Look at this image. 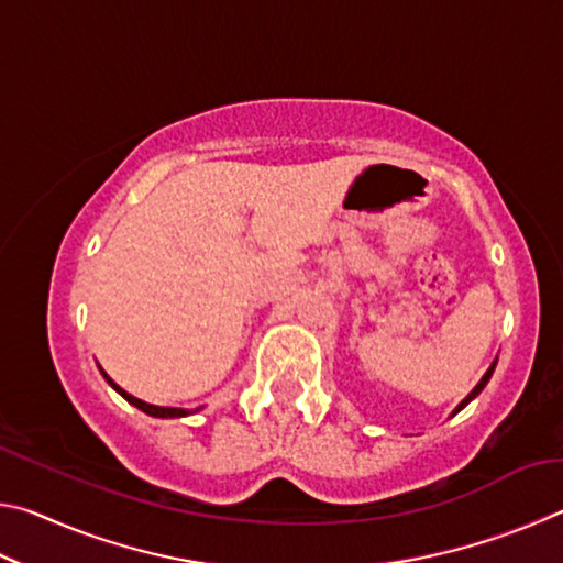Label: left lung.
Returning a JSON list of instances; mask_svg holds the SVG:
<instances>
[{"mask_svg":"<svg viewBox=\"0 0 563 563\" xmlns=\"http://www.w3.org/2000/svg\"><path fill=\"white\" fill-rule=\"evenodd\" d=\"M494 367H497V362H494V365H492V367L487 369V375H484V377H482V383H479V385H476V387L472 389V393H470V397H466V399H464V402H462L460 407H456V409H454V415H456V412H460V409H464L466 405H470V402H472V399H474L476 395H479V393H482V389H484V385H487V383H489V377H492V373H494Z\"/></svg>","mask_w":563,"mask_h":563,"instance_id":"8db88e82","label":"left lung"}]
</instances>
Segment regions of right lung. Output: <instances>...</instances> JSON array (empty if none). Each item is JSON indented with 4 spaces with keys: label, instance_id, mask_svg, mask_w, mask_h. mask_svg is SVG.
<instances>
[{
    "label": "right lung",
    "instance_id": "add662e5",
    "mask_svg": "<svg viewBox=\"0 0 563 563\" xmlns=\"http://www.w3.org/2000/svg\"><path fill=\"white\" fill-rule=\"evenodd\" d=\"M101 375L107 377V383H109L113 389H117V393H119L123 399H129V402H131L133 407H139L141 412H146V415H151V417H186V415L194 412V409H176V407H156V405H148V402H144V399L129 395L126 389H121L107 373H103V369H101Z\"/></svg>",
    "mask_w": 563,
    "mask_h": 563
}]
</instances>
